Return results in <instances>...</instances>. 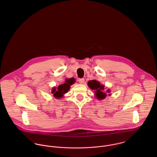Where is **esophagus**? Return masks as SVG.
Masks as SVG:
<instances>
[{
    "label": "esophagus",
    "mask_w": 157,
    "mask_h": 157,
    "mask_svg": "<svg viewBox=\"0 0 157 157\" xmlns=\"http://www.w3.org/2000/svg\"><path fill=\"white\" fill-rule=\"evenodd\" d=\"M78 82H79V83H81V84H83V83H84V82H85V79H84L83 78H80V79L78 80Z\"/></svg>",
    "instance_id": "esophagus-1"
}]
</instances>
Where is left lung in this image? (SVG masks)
<instances>
[{
  "mask_svg": "<svg viewBox=\"0 0 157 157\" xmlns=\"http://www.w3.org/2000/svg\"><path fill=\"white\" fill-rule=\"evenodd\" d=\"M88 85L91 90H95V95L98 100H102L106 98V94L102 92V90H104V85H100V82L95 80L89 81L88 82ZM106 91L109 93L110 92V90H107Z\"/></svg>",
  "mask_w": 157,
  "mask_h": 157,
  "instance_id": "obj_1",
  "label": "left lung"
}]
</instances>
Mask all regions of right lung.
<instances>
[{
  "instance_id": "obj_1",
  "label": "right lung",
  "mask_w": 157,
  "mask_h": 157,
  "mask_svg": "<svg viewBox=\"0 0 157 157\" xmlns=\"http://www.w3.org/2000/svg\"><path fill=\"white\" fill-rule=\"evenodd\" d=\"M75 79L74 78H67L65 80V83L59 85L57 88H54L52 90V94H53L54 97L57 98H61L63 97V94L67 93V91L70 89V86L72 85L75 82Z\"/></svg>"
}]
</instances>
